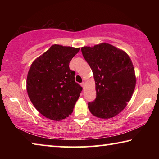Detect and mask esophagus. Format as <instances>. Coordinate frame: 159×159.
Returning a JSON list of instances; mask_svg holds the SVG:
<instances>
[{"mask_svg":"<svg viewBox=\"0 0 159 159\" xmlns=\"http://www.w3.org/2000/svg\"><path fill=\"white\" fill-rule=\"evenodd\" d=\"M80 85H81L82 88H83V89H84V88H85V83H84V82H83V83H82L81 84H80Z\"/></svg>","mask_w":159,"mask_h":159,"instance_id":"esophagus-1","label":"esophagus"}]
</instances>
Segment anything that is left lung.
Returning <instances> with one entry per match:
<instances>
[{
    "label": "left lung",
    "instance_id": "obj_1",
    "mask_svg": "<svg viewBox=\"0 0 159 159\" xmlns=\"http://www.w3.org/2000/svg\"><path fill=\"white\" fill-rule=\"evenodd\" d=\"M95 81L96 99L88 103L95 116L108 119L127 106L136 85L133 62L125 51L107 43L81 48Z\"/></svg>",
    "mask_w": 159,
    "mask_h": 159
}]
</instances>
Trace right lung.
<instances>
[{"mask_svg": "<svg viewBox=\"0 0 159 159\" xmlns=\"http://www.w3.org/2000/svg\"><path fill=\"white\" fill-rule=\"evenodd\" d=\"M79 48L53 45L31 64L26 90L35 108L50 120L59 121L73 112L83 88L75 82L69 63Z\"/></svg>", "mask_w": 159, "mask_h": 159, "instance_id": "1", "label": "right lung"}]
</instances>
